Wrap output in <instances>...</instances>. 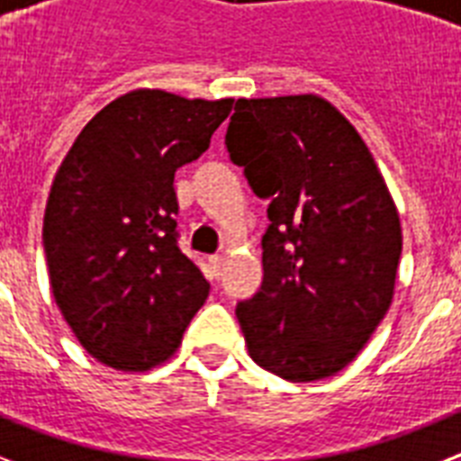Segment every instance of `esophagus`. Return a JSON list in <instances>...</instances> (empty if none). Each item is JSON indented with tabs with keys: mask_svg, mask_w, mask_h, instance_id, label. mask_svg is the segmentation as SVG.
Listing matches in <instances>:
<instances>
[{
	"mask_svg": "<svg viewBox=\"0 0 461 461\" xmlns=\"http://www.w3.org/2000/svg\"><path fill=\"white\" fill-rule=\"evenodd\" d=\"M210 267H212V273H215L217 277L220 270H222V256H212V258H210Z\"/></svg>",
	"mask_w": 461,
	"mask_h": 461,
	"instance_id": "34e87169",
	"label": "esophagus"
}]
</instances>
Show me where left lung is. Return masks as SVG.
Segmentation results:
<instances>
[{"label":"left lung","mask_w":461,"mask_h":461,"mask_svg":"<svg viewBox=\"0 0 461 461\" xmlns=\"http://www.w3.org/2000/svg\"><path fill=\"white\" fill-rule=\"evenodd\" d=\"M267 198L263 282L237 318L260 368L292 383L351 364L393 303L400 212L364 139L321 95L237 100L224 136Z\"/></svg>","instance_id":"8db88e82"}]
</instances>
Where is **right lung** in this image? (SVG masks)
Instances as JSON below:
<instances>
[{"label": "right lung", "instance_id": "add662e5", "mask_svg": "<svg viewBox=\"0 0 461 461\" xmlns=\"http://www.w3.org/2000/svg\"><path fill=\"white\" fill-rule=\"evenodd\" d=\"M231 103L131 90L83 126L61 162L42 222L50 285L100 364H162L208 299L201 267L176 244L174 172L208 150Z\"/></svg>", "mask_w": 461, "mask_h": 461}]
</instances>
